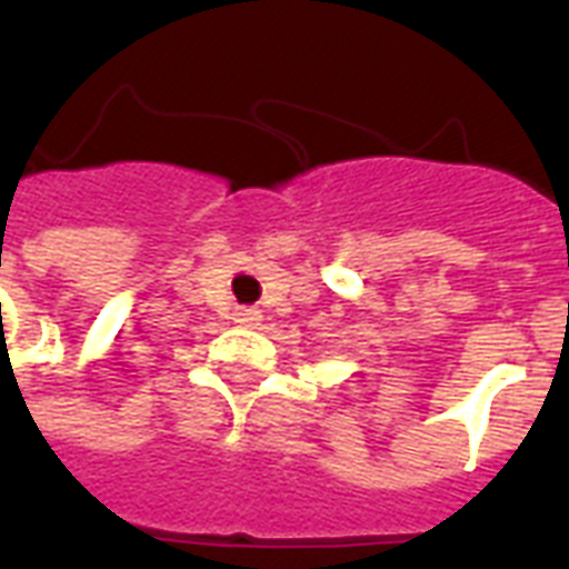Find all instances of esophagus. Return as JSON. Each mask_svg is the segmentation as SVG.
Returning a JSON list of instances; mask_svg holds the SVG:
<instances>
[{"label": "esophagus", "instance_id": "esophagus-1", "mask_svg": "<svg viewBox=\"0 0 569 569\" xmlns=\"http://www.w3.org/2000/svg\"><path fill=\"white\" fill-rule=\"evenodd\" d=\"M236 322L253 328V325L262 322V316H259V310H247V307H241V310H236Z\"/></svg>", "mask_w": 569, "mask_h": 569}]
</instances>
